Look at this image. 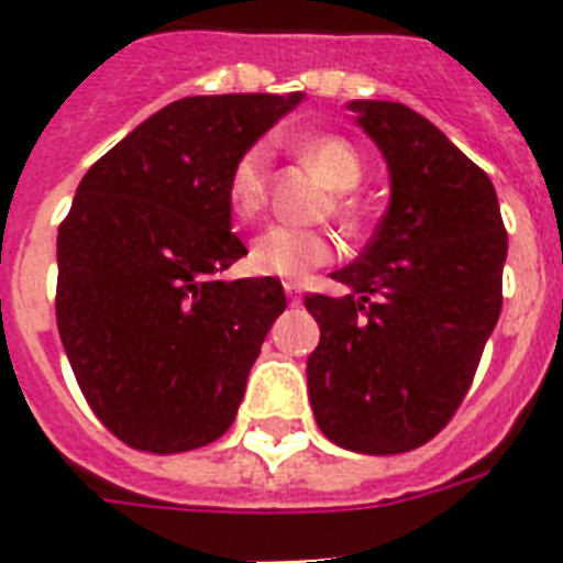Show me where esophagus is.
Listing matches in <instances>:
<instances>
[{"mask_svg": "<svg viewBox=\"0 0 563 563\" xmlns=\"http://www.w3.org/2000/svg\"><path fill=\"white\" fill-rule=\"evenodd\" d=\"M283 289H286V298H289V303H300V289L295 286V283H283Z\"/></svg>", "mask_w": 563, "mask_h": 563, "instance_id": "34e87169", "label": "esophagus"}]
</instances>
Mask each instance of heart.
<instances>
[{
    "label": "heart",
    "instance_id": "obj_1",
    "mask_svg": "<svg viewBox=\"0 0 563 563\" xmlns=\"http://www.w3.org/2000/svg\"><path fill=\"white\" fill-rule=\"evenodd\" d=\"M300 152L316 163L335 189L360 187L365 175V161L351 140L339 134H316L300 140ZM268 175H272V145L251 143L239 154L228 175V201L236 219H254L268 198ZM335 242L321 230L295 228V224H268L251 242V268L265 277L300 280L312 268L333 263Z\"/></svg>",
    "mask_w": 563,
    "mask_h": 563
}]
</instances>
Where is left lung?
<instances>
[{"label":"left lung","mask_w":563,"mask_h":563,"mask_svg":"<svg viewBox=\"0 0 563 563\" xmlns=\"http://www.w3.org/2000/svg\"><path fill=\"white\" fill-rule=\"evenodd\" d=\"M391 172V203L356 263L351 295H307L321 342L309 402L333 444L409 453L450 423L503 309L508 233L494 184L400 101H351Z\"/></svg>","instance_id":"obj_1"}]
</instances>
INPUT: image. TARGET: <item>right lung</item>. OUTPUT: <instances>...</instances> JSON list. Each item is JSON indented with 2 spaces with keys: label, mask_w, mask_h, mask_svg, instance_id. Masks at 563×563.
Instances as JSON below:
<instances>
[{
  "label": "right lung",
  "mask_w": 563,
  "mask_h": 563,
  "mask_svg": "<svg viewBox=\"0 0 563 563\" xmlns=\"http://www.w3.org/2000/svg\"><path fill=\"white\" fill-rule=\"evenodd\" d=\"M300 99L172 101L92 163L57 228V333L96 418L134 450H198L236 418L286 295L212 277L247 254L228 175Z\"/></svg>",
  "instance_id": "add662e5"
}]
</instances>
